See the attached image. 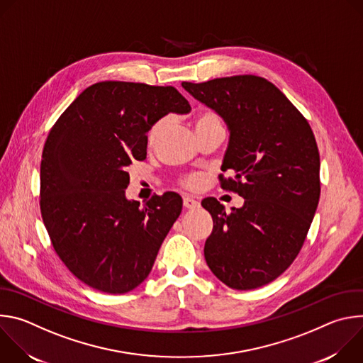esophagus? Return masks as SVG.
<instances>
[{
  "label": "esophagus",
  "mask_w": 363,
  "mask_h": 363,
  "mask_svg": "<svg viewBox=\"0 0 363 363\" xmlns=\"http://www.w3.org/2000/svg\"><path fill=\"white\" fill-rule=\"evenodd\" d=\"M184 206L186 210H195L199 206V202L191 196H184Z\"/></svg>",
  "instance_id": "34e87169"
}]
</instances>
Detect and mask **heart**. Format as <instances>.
<instances>
[{"instance_id":"b5f03b06","label":"heart","mask_w":363,"mask_h":363,"mask_svg":"<svg viewBox=\"0 0 363 363\" xmlns=\"http://www.w3.org/2000/svg\"><path fill=\"white\" fill-rule=\"evenodd\" d=\"M168 122H169V119L167 116H164V118L155 121L152 123V126L149 128L147 135H146V142H147L149 146H153L155 143L158 142V139L161 138V135L167 129ZM217 123H221V121H220V118L216 113H213V112H202L195 119V129L198 130V129L211 126V125H217ZM179 184L182 186L188 188V189H195V188L199 186L201 178L198 175H186V177H182L179 179Z\"/></svg>"}]
</instances>
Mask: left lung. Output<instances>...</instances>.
I'll return each mask as SVG.
<instances>
[{"mask_svg": "<svg viewBox=\"0 0 363 363\" xmlns=\"http://www.w3.org/2000/svg\"><path fill=\"white\" fill-rule=\"evenodd\" d=\"M182 87L230 129L221 188L244 198L225 213L202 199L214 227L205 262L224 284L252 290L283 274L300 252L320 198V155L306 118L269 80L241 74Z\"/></svg>", "mask_w": 363, "mask_h": 363, "instance_id": "left-lung-1", "label": "left lung"}]
</instances>
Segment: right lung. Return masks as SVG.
Masks as SVG:
<instances>
[{
	"label": "right lung",
	"mask_w": 363,
	"mask_h": 363,
	"mask_svg": "<svg viewBox=\"0 0 363 363\" xmlns=\"http://www.w3.org/2000/svg\"><path fill=\"white\" fill-rule=\"evenodd\" d=\"M172 86L100 82L51 128L40 167V210L55 251L84 284L109 294L138 287L182 210L175 192L128 201V168L146 158L155 121L188 113Z\"/></svg>",
	"instance_id": "1"
}]
</instances>
